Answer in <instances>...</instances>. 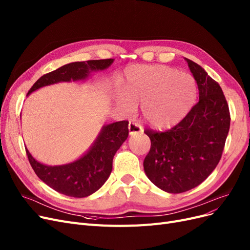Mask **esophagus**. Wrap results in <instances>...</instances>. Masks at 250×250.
<instances>
[{
    "mask_svg": "<svg viewBox=\"0 0 250 250\" xmlns=\"http://www.w3.org/2000/svg\"><path fill=\"white\" fill-rule=\"evenodd\" d=\"M128 133H130V135L143 134V127L138 123L131 122L130 125H128Z\"/></svg>",
    "mask_w": 250,
    "mask_h": 250,
    "instance_id": "obj_1",
    "label": "esophagus"
}]
</instances>
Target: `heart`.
Instances as JSON below:
<instances>
[{
    "label": "heart",
    "mask_w": 250,
    "mask_h": 250,
    "mask_svg": "<svg viewBox=\"0 0 250 250\" xmlns=\"http://www.w3.org/2000/svg\"><path fill=\"white\" fill-rule=\"evenodd\" d=\"M115 103L125 113L141 105L145 122L156 127L174 125L186 115L197 96L193 77L176 69L152 64L127 68L119 80Z\"/></svg>",
    "instance_id": "b5f03b06"
}]
</instances>
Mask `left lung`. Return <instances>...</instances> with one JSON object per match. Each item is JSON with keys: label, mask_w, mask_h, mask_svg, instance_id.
<instances>
[{"label": "left lung", "mask_w": 250, "mask_h": 250, "mask_svg": "<svg viewBox=\"0 0 250 250\" xmlns=\"http://www.w3.org/2000/svg\"><path fill=\"white\" fill-rule=\"evenodd\" d=\"M199 89V102L181 122L163 133L147 130L151 147L143 166L146 176L164 191L180 193L198 187L213 172L229 130L223 89L200 64L187 58Z\"/></svg>", "instance_id": "obj_1"}]
</instances>
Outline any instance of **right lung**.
<instances>
[{"label": "right lung", "instance_id": "1", "mask_svg": "<svg viewBox=\"0 0 250 250\" xmlns=\"http://www.w3.org/2000/svg\"><path fill=\"white\" fill-rule=\"evenodd\" d=\"M114 60L75 62L45 74L37 80L27 96L42 87L61 82L88 79L92 73L108 69ZM128 122L112 123L102 126L96 140L80 158L68 164L50 166L37 161L26 150L35 173L49 188L69 197L84 198L100 189L112 171L114 154L128 136Z\"/></svg>", "mask_w": 250, "mask_h": 250}]
</instances>
